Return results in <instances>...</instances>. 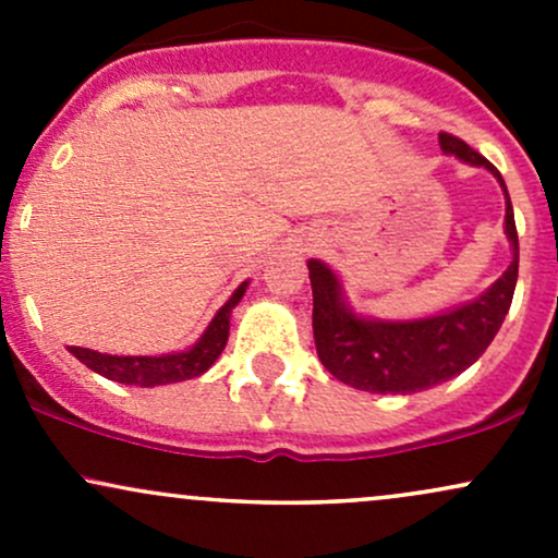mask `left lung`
Masks as SVG:
<instances>
[{"instance_id": "obj_1", "label": "left lung", "mask_w": 558, "mask_h": 558, "mask_svg": "<svg viewBox=\"0 0 558 558\" xmlns=\"http://www.w3.org/2000/svg\"><path fill=\"white\" fill-rule=\"evenodd\" d=\"M438 138L446 155L483 165L504 185L501 172L483 155H477L466 141L451 133H440ZM506 235L514 246V259L483 296L446 315L414 319V323H377V319L351 315L330 267L310 259L306 267H310L312 296H315L312 328H315L319 362L345 386L369 393H417L464 373L496 338L514 296L520 241H517L509 194H506Z\"/></svg>"}]
</instances>
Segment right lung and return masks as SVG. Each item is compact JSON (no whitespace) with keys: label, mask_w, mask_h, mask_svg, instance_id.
Masks as SVG:
<instances>
[{"label":"right lung","mask_w":558,"mask_h":558,"mask_svg":"<svg viewBox=\"0 0 558 558\" xmlns=\"http://www.w3.org/2000/svg\"><path fill=\"white\" fill-rule=\"evenodd\" d=\"M243 293H246V283L235 288L233 296L228 299V304L217 312L209 328L204 330V336L198 338L196 345H191L189 351L181 354H168V356H112V354H99V351L83 349V345H70V354L75 360H81L88 369L105 375L107 380L125 383V386H165V383H178L189 380V377H198L213 367L217 356L222 354L228 343V330H230V312L239 304Z\"/></svg>","instance_id":"add662e5"}]
</instances>
